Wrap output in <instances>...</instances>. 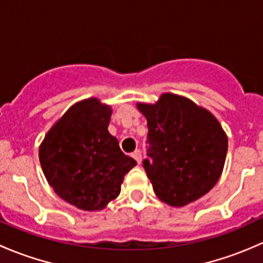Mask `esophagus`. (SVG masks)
<instances>
[{"label":"esophagus","mask_w":263,"mask_h":263,"mask_svg":"<svg viewBox=\"0 0 263 263\" xmlns=\"http://www.w3.org/2000/svg\"><path fill=\"white\" fill-rule=\"evenodd\" d=\"M132 158H134L135 160H136L139 164L141 163V160H142V154H141V151H140V150L134 151V153H132Z\"/></svg>","instance_id":"1"}]
</instances>
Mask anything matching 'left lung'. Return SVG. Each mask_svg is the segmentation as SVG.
Returning <instances> with one entry per match:
<instances>
[{
    "label": "left lung",
    "mask_w": 263,
    "mask_h": 263,
    "mask_svg": "<svg viewBox=\"0 0 263 263\" xmlns=\"http://www.w3.org/2000/svg\"><path fill=\"white\" fill-rule=\"evenodd\" d=\"M147 119V156L142 165L163 202L182 208L216 184L228 137L217 119L192 100L165 92L155 104H137Z\"/></svg>",
    "instance_id": "obj_1"
}]
</instances>
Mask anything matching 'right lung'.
<instances>
[{
	"label": "right lung",
	"mask_w": 263,
	"mask_h": 263,
	"mask_svg": "<svg viewBox=\"0 0 263 263\" xmlns=\"http://www.w3.org/2000/svg\"><path fill=\"white\" fill-rule=\"evenodd\" d=\"M112 109L97 98L73 104L39 147L47 181L62 200L86 211L103 210L121 192L136 161L108 132Z\"/></svg>",
	"instance_id": "right-lung-1"
}]
</instances>
